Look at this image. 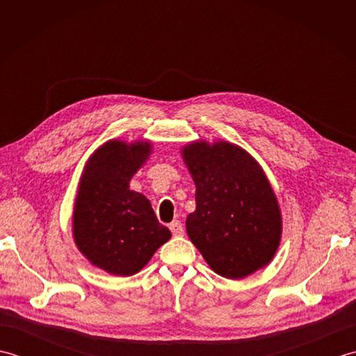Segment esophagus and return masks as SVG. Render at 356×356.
Masks as SVG:
<instances>
[{"instance_id": "34e87169", "label": "esophagus", "mask_w": 356, "mask_h": 356, "mask_svg": "<svg viewBox=\"0 0 356 356\" xmlns=\"http://www.w3.org/2000/svg\"><path fill=\"white\" fill-rule=\"evenodd\" d=\"M170 229L172 232V236H176V237L184 236V225L179 220H174L172 223H170Z\"/></svg>"}]
</instances>
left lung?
Here are the masks:
<instances>
[{"instance_id":"8db88e82","label":"left lung","mask_w":356,"mask_h":356,"mask_svg":"<svg viewBox=\"0 0 356 356\" xmlns=\"http://www.w3.org/2000/svg\"><path fill=\"white\" fill-rule=\"evenodd\" d=\"M195 184V211L186 232L218 275L238 280L272 260L282 216L260 165L228 142H194L184 148Z\"/></svg>"}]
</instances>
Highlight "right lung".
<instances>
[{
  "label": "right lung",
  "mask_w": 356,
  "mask_h": 356,
  "mask_svg": "<svg viewBox=\"0 0 356 356\" xmlns=\"http://www.w3.org/2000/svg\"><path fill=\"white\" fill-rule=\"evenodd\" d=\"M148 142L110 140L90 157L73 214L79 251L113 275H133L171 237L149 200L130 190L133 174L147 161Z\"/></svg>",
  "instance_id": "obj_1"
}]
</instances>
